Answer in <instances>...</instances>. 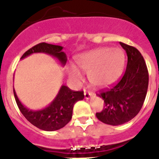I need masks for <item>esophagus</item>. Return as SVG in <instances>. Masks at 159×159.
<instances>
[{"mask_svg": "<svg viewBox=\"0 0 159 159\" xmlns=\"http://www.w3.org/2000/svg\"><path fill=\"white\" fill-rule=\"evenodd\" d=\"M92 92H87V91H85L84 92V96H85V98L87 100L90 99L91 98V97L92 96Z\"/></svg>", "mask_w": 159, "mask_h": 159, "instance_id": "esophagus-1", "label": "esophagus"}]
</instances>
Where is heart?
Masks as SVG:
<instances>
[{
  "instance_id": "obj_1",
  "label": "heart",
  "mask_w": 159,
  "mask_h": 159,
  "mask_svg": "<svg viewBox=\"0 0 159 159\" xmlns=\"http://www.w3.org/2000/svg\"><path fill=\"white\" fill-rule=\"evenodd\" d=\"M76 62L82 72L88 74L91 84L97 87H106L113 84L120 76L125 64V54L120 48L102 47L78 55ZM68 72L75 82L82 80L81 72L74 66L68 67Z\"/></svg>"
}]
</instances>
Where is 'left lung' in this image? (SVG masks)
I'll return each instance as SVG.
<instances>
[{
	"label": "left lung",
	"mask_w": 159,
	"mask_h": 159,
	"mask_svg": "<svg viewBox=\"0 0 159 159\" xmlns=\"http://www.w3.org/2000/svg\"><path fill=\"white\" fill-rule=\"evenodd\" d=\"M128 62L123 77L111 88L101 90L104 109L96 114L97 119L111 125H119L135 117L143 106L148 86V72L140 52L134 47L121 43Z\"/></svg>",
	"instance_id": "1"
}]
</instances>
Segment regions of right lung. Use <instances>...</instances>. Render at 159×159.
Segmentation results:
<instances>
[{"mask_svg":"<svg viewBox=\"0 0 159 159\" xmlns=\"http://www.w3.org/2000/svg\"><path fill=\"white\" fill-rule=\"evenodd\" d=\"M62 50V46L40 43L26 51L21 58L34 53H44L57 58L64 66L67 62V57ZM13 91L16 104L22 115L33 125L45 131L57 130L64 127L72 119V109L75 103L84 98L83 92L72 91L67 86H62L57 97L49 106L39 111H31L21 104L15 89Z\"/></svg>","mask_w":159,"mask_h":159,"instance_id":"add662e5","label":"right lung"}]
</instances>
